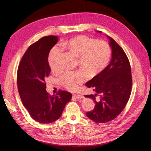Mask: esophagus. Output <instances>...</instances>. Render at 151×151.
<instances>
[{"label":"esophagus","mask_w":151,"mask_h":151,"mask_svg":"<svg viewBox=\"0 0 151 151\" xmlns=\"http://www.w3.org/2000/svg\"><path fill=\"white\" fill-rule=\"evenodd\" d=\"M74 97H75L76 98L78 99H83V98H84L83 96L81 95V94H74Z\"/></svg>","instance_id":"34e87169"}]
</instances>
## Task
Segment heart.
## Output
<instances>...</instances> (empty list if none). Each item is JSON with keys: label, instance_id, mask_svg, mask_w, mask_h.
Segmentation results:
<instances>
[{"label": "heart", "instance_id": "b5f03b06", "mask_svg": "<svg viewBox=\"0 0 151 151\" xmlns=\"http://www.w3.org/2000/svg\"><path fill=\"white\" fill-rule=\"evenodd\" d=\"M75 56L79 58L81 67L90 76H94L102 71L108 64L111 55V49L104 42H97L92 38L79 36L63 43ZM62 50L55 45L50 52L48 62L53 70H58L61 67ZM86 79L83 72H67L60 77L61 84L68 89L74 91Z\"/></svg>", "mask_w": 151, "mask_h": 151}]
</instances>
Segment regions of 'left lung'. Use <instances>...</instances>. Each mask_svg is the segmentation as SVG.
<instances>
[{
    "instance_id": "obj_1",
    "label": "left lung",
    "mask_w": 151,
    "mask_h": 151,
    "mask_svg": "<svg viewBox=\"0 0 151 151\" xmlns=\"http://www.w3.org/2000/svg\"><path fill=\"white\" fill-rule=\"evenodd\" d=\"M107 38L111 60L104 70L86 83L96 93L84 96L95 103L93 111L86 113V116L98 123L109 122L120 115L129 101L132 85L131 67L125 53L113 38Z\"/></svg>"
}]
</instances>
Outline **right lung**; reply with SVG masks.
<instances>
[{
  "label": "right lung",
  "mask_w": 151,
  "mask_h": 151,
  "mask_svg": "<svg viewBox=\"0 0 151 151\" xmlns=\"http://www.w3.org/2000/svg\"><path fill=\"white\" fill-rule=\"evenodd\" d=\"M58 40L57 36H48L31 45L17 70V88L22 103L31 118L42 123L58 120L72 98L67 91L60 90L56 96H50L46 90L45 79L51 70L48 55Z\"/></svg>",
  "instance_id": "add662e5"
}]
</instances>
